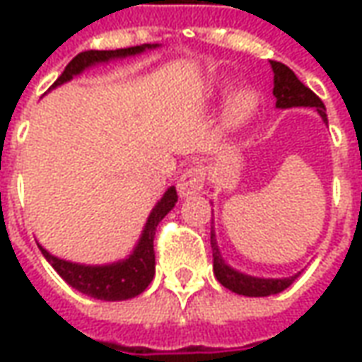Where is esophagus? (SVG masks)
Masks as SVG:
<instances>
[{
	"mask_svg": "<svg viewBox=\"0 0 362 362\" xmlns=\"http://www.w3.org/2000/svg\"><path fill=\"white\" fill-rule=\"evenodd\" d=\"M205 184V168L202 165L188 166L178 178V192L182 197L192 196L204 189Z\"/></svg>",
	"mask_w": 362,
	"mask_h": 362,
	"instance_id": "1",
	"label": "esophagus"
}]
</instances>
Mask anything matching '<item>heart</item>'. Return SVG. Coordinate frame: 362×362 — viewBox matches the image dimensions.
I'll list each match as a JSON object with an SVG mask.
<instances>
[{"instance_id": "b5f03b06", "label": "heart", "mask_w": 362, "mask_h": 362, "mask_svg": "<svg viewBox=\"0 0 362 362\" xmlns=\"http://www.w3.org/2000/svg\"><path fill=\"white\" fill-rule=\"evenodd\" d=\"M258 96L252 90H238L230 96L227 106V119L230 124H243L256 112Z\"/></svg>"}]
</instances>
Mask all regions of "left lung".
<instances>
[{
    "instance_id": "1",
    "label": "left lung",
    "mask_w": 362,
    "mask_h": 362,
    "mask_svg": "<svg viewBox=\"0 0 362 362\" xmlns=\"http://www.w3.org/2000/svg\"><path fill=\"white\" fill-rule=\"evenodd\" d=\"M273 69V96H275V106L277 108H293V106H314L322 119L327 124L326 106L320 100V96L312 93L300 79L293 74V69H288L281 62H269ZM211 248H213V272L215 277L223 287L233 291L236 295L244 296H269L277 295L296 279L295 277H285V279H258L250 277L244 273L235 272L233 267H228L223 258H221L219 246L215 240V233L211 230Z\"/></svg>"
}]
</instances>
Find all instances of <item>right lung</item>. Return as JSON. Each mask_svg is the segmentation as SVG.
I'll use <instances>...</instances> for the list:
<instances>
[{"mask_svg":"<svg viewBox=\"0 0 362 362\" xmlns=\"http://www.w3.org/2000/svg\"><path fill=\"white\" fill-rule=\"evenodd\" d=\"M155 48L151 44H141V46H132V48H118V50H89L77 54L64 69V74L59 75L56 83L52 87H58L62 83L69 81L74 75H79L85 67L100 62H108L114 58H126V56H135L141 52ZM178 202L176 188H168L166 194L160 197V202L155 205V209L151 211L147 225L143 228V235L139 238V244L135 246L134 254L124 262L112 264V266H81L74 262H66L56 256H52L50 252H46L38 244V248L44 254V258L48 259L52 267L59 273V277L66 281L67 285L77 288L79 293L98 300H126L134 296L141 295L145 288L149 287V283L155 277V250H153V240H155V230L160 221L165 219V215L174 207Z\"/></svg>","mask_w":362,"mask_h":362,"instance_id":"right-lung-1","label":"right lung"}]
</instances>
